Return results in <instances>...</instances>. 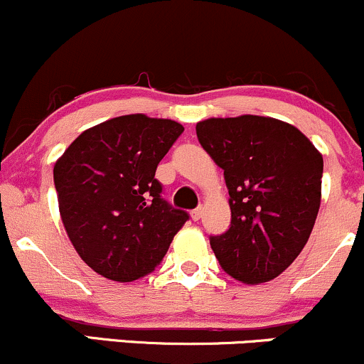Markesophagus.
I'll use <instances>...</instances> for the list:
<instances>
[{"label": "esophagus", "instance_id": "obj_1", "mask_svg": "<svg viewBox=\"0 0 364 364\" xmlns=\"http://www.w3.org/2000/svg\"><path fill=\"white\" fill-rule=\"evenodd\" d=\"M191 216H193L194 222H198V220L203 216V208H196V210H193V213H191Z\"/></svg>", "mask_w": 364, "mask_h": 364}]
</instances>
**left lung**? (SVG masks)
<instances>
[{"label": "left lung", "instance_id": "obj_1", "mask_svg": "<svg viewBox=\"0 0 364 364\" xmlns=\"http://www.w3.org/2000/svg\"><path fill=\"white\" fill-rule=\"evenodd\" d=\"M199 142L223 170L230 228L210 239L216 259L242 284L279 277L299 256L316 222L323 158L287 122L240 115L196 125Z\"/></svg>", "mask_w": 364, "mask_h": 364}]
</instances>
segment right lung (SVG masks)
Returning <instances> with one entry per match:
<instances>
[{
    "mask_svg": "<svg viewBox=\"0 0 364 364\" xmlns=\"http://www.w3.org/2000/svg\"><path fill=\"white\" fill-rule=\"evenodd\" d=\"M182 132L168 118L117 117L84 130L56 160L61 222L84 263L105 279L148 275L189 220L163 201L154 178Z\"/></svg>",
    "mask_w": 364,
    "mask_h": 364,
    "instance_id": "obj_1",
    "label": "right lung"
}]
</instances>
